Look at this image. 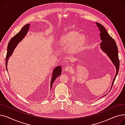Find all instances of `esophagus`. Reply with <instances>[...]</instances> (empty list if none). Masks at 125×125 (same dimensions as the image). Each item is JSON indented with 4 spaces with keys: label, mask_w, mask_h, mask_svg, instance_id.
Returning <instances> with one entry per match:
<instances>
[{
    "label": "esophagus",
    "mask_w": 125,
    "mask_h": 125,
    "mask_svg": "<svg viewBox=\"0 0 125 125\" xmlns=\"http://www.w3.org/2000/svg\"><path fill=\"white\" fill-rule=\"evenodd\" d=\"M71 70V68L69 66H66L65 68V71H70Z\"/></svg>",
    "instance_id": "34e87169"
}]
</instances>
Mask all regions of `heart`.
<instances>
[{
  "mask_svg": "<svg viewBox=\"0 0 125 125\" xmlns=\"http://www.w3.org/2000/svg\"><path fill=\"white\" fill-rule=\"evenodd\" d=\"M87 43V38L84 35L80 34L76 31H70L59 37L58 45L62 49L69 48L72 54L81 52Z\"/></svg>",
  "mask_w": 125,
  "mask_h": 125,
  "instance_id": "heart-1",
  "label": "heart"
}]
</instances>
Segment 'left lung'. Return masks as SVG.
Here are the masks:
<instances>
[{"instance_id": "1", "label": "left lung", "mask_w": 125, "mask_h": 125, "mask_svg": "<svg viewBox=\"0 0 125 125\" xmlns=\"http://www.w3.org/2000/svg\"><path fill=\"white\" fill-rule=\"evenodd\" d=\"M96 24L97 27H99V29L100 31V38L102 41L100 44V48L107 55L116 68V74L111 84V89L119 70L120 61L119 56H118V49L114 39L109 35L104 26L99 23L96 22Z\"/></svg>"}]
</instances>
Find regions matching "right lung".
Wrapping results in <instances>:
<instances>
[{"mask_svg":"<svg viewBox=\"0 0 125 125\" xmlns=\"http://www.w3.org/2000/svg\"><path fill=\"white\" fill-rule=\"evenodd\" d=\"M30 24H28L25 25L19 33H18L16 35H15L14 37H12L11 38L8 44L7 49V54H6L5 59V66L7 71V64L9 59L10 57V56L12 55L13 52H14L15 48L17 47V45L19 43V42H20L22 40V39H23V38L25 36V35L27 34V32L30 27ZM61 71L62 68L60 66L56 67L54 69V71L52 72V75L51 82V89L52 87V84L53 83L55 80L59 76H60L61 75Z\"/></svg>","mask_w":125,"mask_h":125,"instance_id":"right-lung-1","label":"right lung"}]
</instances>
